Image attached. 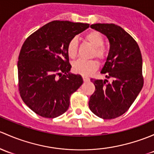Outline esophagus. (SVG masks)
<instances>
[{
	"mask_svg": "<svg viewBox=\"0 0 154 154\" xmlns=\"http://www.w3.org/2000/svg\"><path fill=\"white\" fill-rule=\"evenodd\" d=\"M83 80H84V82H89V81H90V79H89L88 76H85V75H84Z\"/></svg>",
	"mask_w": 154,
	"mask_h": 154,
	"instance_id": "obj_1",
	"label": "esophagus"
}]
</instances>
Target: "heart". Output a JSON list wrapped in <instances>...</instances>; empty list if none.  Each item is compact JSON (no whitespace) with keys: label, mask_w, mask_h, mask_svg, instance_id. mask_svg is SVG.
Here are the masks:
<instances>
[{"label":"heart","mask_w":154,"mask_h":154,"mask_svg":"<svg viewBox=\"0 0 154 154\" xmlns=\"http://www.w3.org/2000/svg\"><path fill=\"white\" fill-rule=\"evenodd\" d=\"M85 40L90 43L93 47H95L94 56L97 57L99 59H103L105 55V52L103 49L104 45V38L100 32L96 31H92L85 35ZM79 42L77 38H73L69 41L66 47V51L69 58H75L77 56ZM98 68V62L95 60L85 61L79 59L75 61L72 64V69L74 72L83 75H88L96 71Z\"/></svg>","instance_id":"obj_1"}]
</instances>
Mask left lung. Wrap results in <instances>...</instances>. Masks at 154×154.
<instances>
[{"label":"left lung","mask_w":154,"mask_h":154,"mask_svg":"<svg viewBox=\"0 0 154 154\" xmlns=\"http://www.w3.org/2000/svg\"><path fill=\"white\" fill-rule=\"evenodd\" d=\"M92 29L107 36L110 51L101 70L107 79H91L96 87L90 96V110L104 119H112L124 114L143 87L142 58L137 43L121 26L113 23H96Z\"/></svg>","instance_id":"obj_1"}]
</instances>
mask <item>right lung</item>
<instances>
[{"instance_id": "obj_1", "label": "right lung", "mask_w": 154, "mask_h": 154, "mask_svg": "<svg viewBox=\"0 0 154 154\" xmlns=\"http://www.w3.org/2000/svg\"><path fill=\"white\" fill-rule=\"evenodd\" d=\"M88 23L54 20L26 39L18 61V90L23 102L38 115L55 118L69 106L70 96L83 84L69 72L66 47Z\"/></svg>"}]
</instances>
